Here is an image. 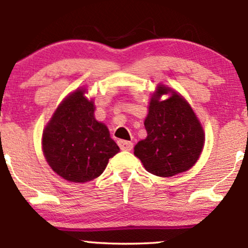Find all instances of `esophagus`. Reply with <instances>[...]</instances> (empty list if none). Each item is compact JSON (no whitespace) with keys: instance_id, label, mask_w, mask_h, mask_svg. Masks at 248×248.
I'll return each mask as SVG.
<instances>
[{"instance_id":"1","label":"esophagus","mask_w":248,"mask_h":248,"mask_svg":"<svg viewBox=\"0 0 248 248\" xmlns=\"http://www.w3.org/2000/svg\"><path fill=\"white\" fill-rule=\"evenodd\" d=\"M118 144H119V147H120L121 150H127V152H129V150L133 149V142H130V141L119 140Z\"/></svg>"}]
</instances>
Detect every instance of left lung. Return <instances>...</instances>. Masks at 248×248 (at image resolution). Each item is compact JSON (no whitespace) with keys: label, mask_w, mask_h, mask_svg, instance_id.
Masks as SVG:
<instances>
[{"label":"left lung","mask_w":248,"mask_h":248,"mask_svg":"<svg viewBox=\"0 0 248 248\" xmlns=\"http://www.w3.org/2000/svg\"><path fill=\"white\" fill-rule=\"evenodd\" d=\"M170 94L167 101L160 95ZM147 138L134 147L148 172L171 177L195 166L204 146V130L191 106L181 94L158 85L144 120Z\"/></svg>","instance_id":"obj_1"}]
</instances>
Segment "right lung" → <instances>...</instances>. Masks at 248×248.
Instances as JSON below:
<instances>
[{"label":"right lung","instance_id":"1","mask_svg":"<svg viewBox=\"0 0 248 248\" xmlns=\"http://www.w3.org/2000/svg\"><path fill=\"white\" fill-rule=\"evenodd\" d=\"M94 102L78 88L59 105L43 130V153L61 177L85 183L101 175L120 148L94 118Z\"/></svg>","mask_w":248,"mask_h":248}]
</instances>
